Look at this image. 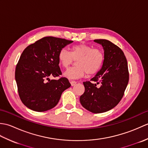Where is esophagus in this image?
Here are the masks:
<instances>
[{"instance_id":"34e87169","label":"esophagus","mask_w":148,"mask_h":148,"mask_svg":"<svg viewBox=\"0 0 148 148\" xmlns=\"http://www.w3.org/2000/svg\"><path fill=\"white\" fill-rule=\"evenodd\" d=\"M70 83H71L72 86H74L75 84H76V81H71Z\"/></svg>"}]
</instances>
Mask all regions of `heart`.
Returning <instances> with one entry per match:
<instances>
[{"label":"heart","mask_w":148,"mask_h":148,"mask_svg":"<svg viewBox=\"0 0 148 148\" xmlns=\"http://www.w3.org/2000/svg\"><path fill=\"white\" fill-rule=\"evenodd\" d=\"M58 58L64 68H67L74 60H76V66L68 69L64 74L68 79H75L83 77L86 73L88 75L97 73L103 64L104 55L99 49L93 48L86 44H79L72 46L71 52L62 49Z\"/></svg>","instance_id":"1"}]
</instances>
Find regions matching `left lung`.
Instances as JSON below:
<instances>
[{
	"label": "left lung",
	"instance_id": "1",
	"mask_svg": "<svg viewBox=\"0 0 148 148\" xmlns=\"http://www.w3.org/2000/svg\"><path fill=\"white\" fill-rule=\"evenodd\" d=\"M104 50V60L100 71L90 81L83 82L84 92L80 97L83 108L93 113L108 111L120 102L129 80L124 53L106 39H95Z\"/></svg>",
	"mask_w": 148,
	"mask_h": 148
}]
</instances>
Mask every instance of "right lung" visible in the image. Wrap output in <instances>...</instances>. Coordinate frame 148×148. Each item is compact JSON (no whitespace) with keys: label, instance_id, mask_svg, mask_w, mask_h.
Returning a JSON list of instances; mask_svg holds the SVG:
<instances>
[{"label":"right lung","instance_id":"add662e5","mask_svg":"<svg viewBox=\"0 0 148 148\" xmlns=\"http://www.w3.org/2000/svg\"><path fill=\"white\" fill-rule=\"evenodd\" d=\"M72 40L45 37L28 46L16 67L15 79L23 104L34 111L43 112L54 108L62 92L71 86L67 78L58 80L49 77L62 75L58 53Z\"/></svg>","mask_w":148,"mask_h":148}]
</instances>
